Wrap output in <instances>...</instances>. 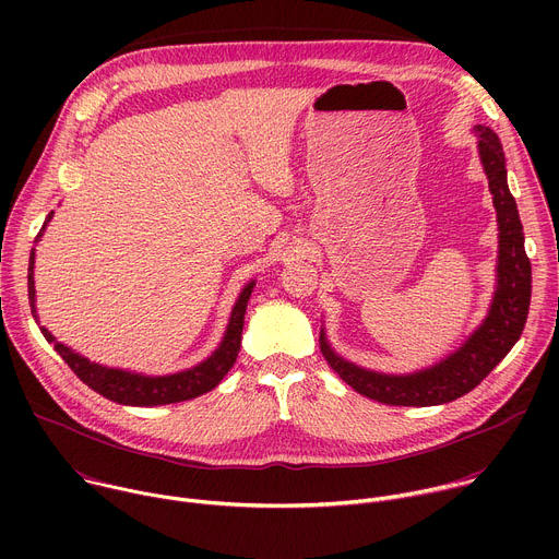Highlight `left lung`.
Returning <instances> with one entry per match:
<instances>
[{
  "mask_svg": "<svg viewBox=\"0 0 559 559\" xmlns=\"http://www.w3.org/2000/svg\"><path fill=\"white\" fill-rule=\"evenodd\" d=\"M473 132L498 214V285L489 313L453 354L412 373H382L358 367L338 356L325 330H321V352L330 367L371 401L395 407L451 403L480 384L522 336L531 305V263L524 252L518 203L507 183V162L498 134L487 126H473Z\"/></svg>",
  "mask_w": 559,
  "mask_h": 559,
  "instance_id": "left-lung-1",
  "label": "left lung"
}]
</instances>
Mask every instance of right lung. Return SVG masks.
<instances>
[{
    "label": "right lung",
    "instance_id": "1",
    "mask_svg": "<svg viewBox=\"0 0 559 559\" xmlns=\"http://www.w3.org/2000/svg\"><path fill=\"white\" fill-rule=\"evenodd\" d=\"M50 218H52V212L46 216L44 227L37 234V241L44 236ZM254 285H257V281H250L248 285H243L241 294H238L218 347L199 365L177 371V373L145 376V373H136V371H128V369L91 362L86 356L76 354L74 349L59 343L46 328H39V330H41L44 338L55 347V352L76 373V378L84 380L93 391L108 397V401H112L117 405H128V407H158V405L183 403V401H192V397L212 391L225 378V373L231 369V365L236 362L238 349H241L246 309H248V300L252 296ZM28 300H31V311L39 325V316H37V307H35V250L31 252V263H28Z\"/></svg>",
    "mask_w": 559,
    "mask_h": 559
}]
</instances>
